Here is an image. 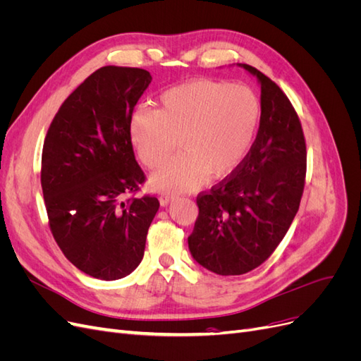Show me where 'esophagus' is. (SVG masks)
I'll list each match as a JSON object with an SVG mask.
<instances>
[{"mask_svg":"<svg viewBox=\"0 0 361 361\" xmlns=\"http://www.w3.org/2000/svg\"><path fill=\"white\" fill-rule=\"evenodd\" d=\"M173 199H174V195H171V194H164V192H162V194L159 195V202H161L162 206H166V204H167L169 202H171Z\"/></svg>","mask_w":361,"mask_h":361,"instance_id":"34e87169","label":"esophagus"}]
</instances>
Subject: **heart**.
I'll use <instances>...</instances> for the list:
<instances>
[{"mask_svg":"<svg viewBox=\"0 0 361 361\" xmlns=\"http://www.w3.org/2000/svg\"><path fill=\"white\" fill-rule=\"evenodd\" d=\"M159 110L138 108L130 117V140L149 169L162 166L176 150L183 154L159 169L152 187L166 194L197 188L204 176L235 170L253 143L260 104L247 85L195 80L161 94Z\"/></svg>","mask_w":361,"mask_h":361,"instance_id":"b5f03b06","label":"heart"}]
</instances>
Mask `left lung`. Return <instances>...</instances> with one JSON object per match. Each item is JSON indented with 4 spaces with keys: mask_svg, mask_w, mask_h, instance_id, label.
Masks as SVG:
<instances>
[{
    "mask_svg": "<svg viewBox=\"0 0 361 361\" xmlns=\"http://www.w3.org/2000/svg\"><path fill=\"white\" fill-rule=\"evenodd\" d=\"M260 82V123L241 164L197 195L188 236L192 257L220 276H241L274 253L298 212L307 150L300 117L280 87L250 64Z\"/></svg>",
    "mask_w": 361,
    "mask_h": 361,
    "instance_id": "8db88e82",
    "label": "left lung"
}]
</instances>
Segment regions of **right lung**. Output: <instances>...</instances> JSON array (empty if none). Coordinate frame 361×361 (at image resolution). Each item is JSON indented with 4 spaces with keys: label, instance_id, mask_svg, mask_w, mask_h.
<instances>
[{
    "label": "right lung",
    "instance_id": "1",
    "mask_svg": "<svg viewBox=\"0 0 361 361\" xmlns=\"http://www.w3.org/2000/svg\"><path fill=\"white\" fill-rule=\"evenodd\" d=\"M150 81L145 69H97L61 104L43 143L51 233L71 264L94 279H122L140 265L159 207L154 195L134 197L146 174L129 133Z\"/></svg>",
    "mask_w": 361,
    "mask_h": 361
}]
</instances>
